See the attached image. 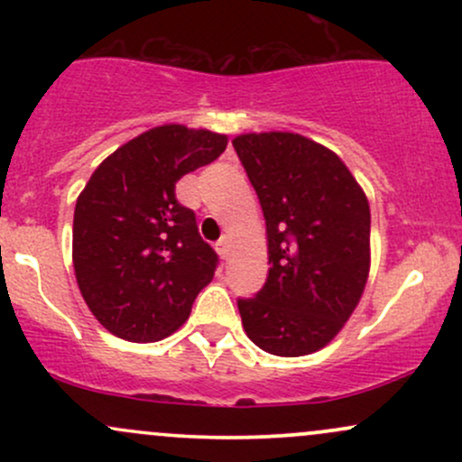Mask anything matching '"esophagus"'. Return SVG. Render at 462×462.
<instances>
[{
    "mask_svg": "<svg viewBox=\"0 0 462 462\" xmlns=\"http://www.w3.org/2000/svg\"><path fill=\"white\" fill-rule=\"evenodd\" d=\"M217 252H219L221 258L230 256V236H221L219 241H217Z\"/></svg>",
    "mask_w": 462,
    "mask_h": 462,
    "instance_id": "1",
    "label": "esophagus"
}]
</instances>
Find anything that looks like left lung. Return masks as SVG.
<instances>
[{"instance_id": "1", "label": "left lung", "mask_w": 462, "mask_h": 462, "mask_svg": "<svg viewBox=\"0 0 462 462\" xmlns=\"http://www.w3.org/2000/svg\"><path fill=\"white\" fill-rule=\"evenodd\" d=\"M267 224L269 275L238 300L247 337L273 356H306L341 332L371 264L369 201L346 162L295 132L232 141Z\"/></svg>"}]
</instances>
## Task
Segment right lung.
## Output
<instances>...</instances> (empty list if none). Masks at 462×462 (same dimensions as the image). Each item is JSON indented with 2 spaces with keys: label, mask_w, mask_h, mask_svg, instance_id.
I'll use <instances>...</instances> for the list:
<instances>
[{
  "label": "right lung",
  "mask_w": 462,
  "mask_h": 462,
  "mask_svg": "<svg viewBox=\"0 0 462 462\" xmlns=\"http://www.w3.org/2000/svg\"><path fill=\"white\" fill-rule=\"evenodd\" d=\"M226 134L180 124L152 128L93 171L73 213V269L102 326L132 343L161 341L189 319L217 267L176 182L217 161Z\"/></svg>",
  "instance_id": "1"
}]
</instances>
